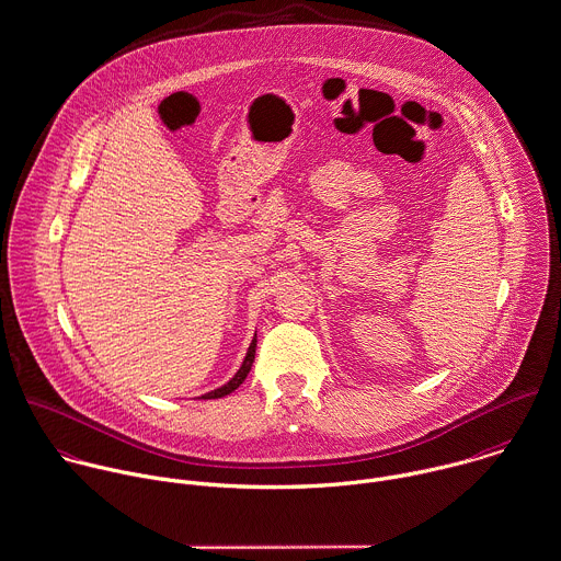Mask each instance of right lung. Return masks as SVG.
Returning a JSON list of instances; mask_svg holds the SVG:
<instances>
[{
	"label": "right lung",
	"mask_w": 561,
	"mask_h": 561,
	"mask_svg": "<svg viewBox=\"0 0 561 561\" xmlns=\"http://www.w3.org/2000/svg\"><path fill=\"white\" fill-rule=\"evenodd\" d=\"M254 353H256V335H254V340H252V344H250V348H248V353H245V359H243V364H241V368L237 370V374H234L228 382H224L221 387H217V389H213V391H206V393L199 396V398L213 400V398H221V396L232 393V391L245 380L248 373H250V368H252V364H254Z\"/></svg>",
	"instance_id": "obj_1"
}]
</instances>
